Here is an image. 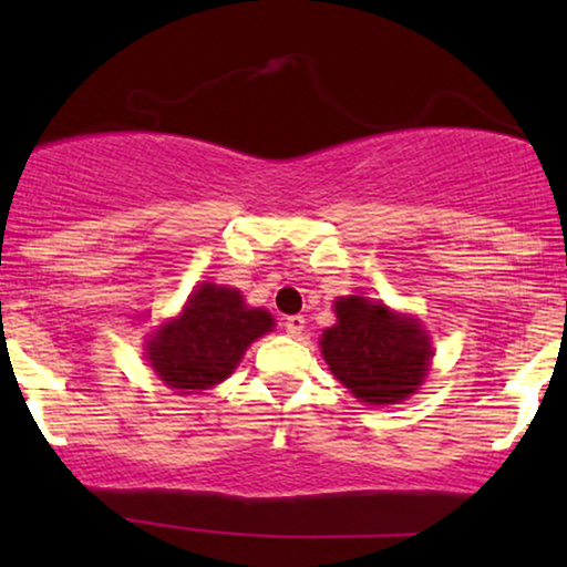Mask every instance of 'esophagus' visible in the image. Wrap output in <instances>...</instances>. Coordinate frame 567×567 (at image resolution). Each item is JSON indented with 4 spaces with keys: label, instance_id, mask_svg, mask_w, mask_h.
<instances>
[{
    "label": "esophagus",
    "instance_id": "34e87169",
    "mask_svg": "<svg viewBox=\"0 0 567 567\" xmlns=\"http://www.w3.org/2000/svg\"><path fill=\"white\" fill-rule=\"evenodd\" d=\"M305 324H307V320H305V317H301V315H291V317H286V320H284L286 332H289V336H293V338L301 336V330H305Z\"/></svg>",
    "mask_w": 567,
    "mask_h": 567
}]
</instances>
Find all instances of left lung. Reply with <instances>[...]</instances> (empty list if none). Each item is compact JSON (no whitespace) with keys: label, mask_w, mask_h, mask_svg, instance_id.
I'll use <instances>...</instances> for the list:
<instances>
[{"label":"left lung","mask_w":567,"mask_h":567,"mask_svg":"<svg viewBox=\"0 0 567 567\" xmlns=\"http://www.w3.org/2000/svg\"><path fill=\"white\" fill-rule=\"evenodd\" d=\"M336 315L320 346L340 384L371 405H392L417 390L431 363L421 324L361 297H340Z\"/></svg>","instance_id":"obj_1"}]
</instances>
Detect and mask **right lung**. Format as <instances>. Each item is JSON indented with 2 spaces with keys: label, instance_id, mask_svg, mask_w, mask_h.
Masks as SVG:
<instances>
[{
  "label": "right lung",
  "instance_id": "1",
  "mask_svg": "<svg viewBox=\"0 0 567 567\" xmlns=\"http://www.w3.org/2000/svg\"><path fill=\"white\" fill-rule=\"evenodd\" d=\"M274 328L266 309L245 307L243 293L200 284L177 320L162 324L146 359L173 390H208L231 374L245 348Z\"/></svg>",
  "mask_w": 567,
  "mask_h": 567
}]
</instances>
